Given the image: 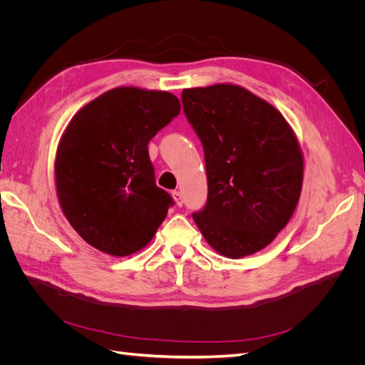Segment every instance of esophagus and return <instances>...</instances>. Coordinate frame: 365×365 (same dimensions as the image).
Here are the masks:
<instances>
[{"label": "esophagus", "instance_id": "esophagus-1", "mask_svg": "<svg viewBox=\"0 0 365 365\" xmlns=\"http://www.w3.org/2000/svg\"><path fill=\"white\" fill-rule=\"evenodd\" d=\"M172 196H173V200H175V202H176V205H182V202H184V200H182V193L181 192H178V190H175V192H172Z\"/></svg>", "mask_w": 365, "mask_h": 365}]
</instances>
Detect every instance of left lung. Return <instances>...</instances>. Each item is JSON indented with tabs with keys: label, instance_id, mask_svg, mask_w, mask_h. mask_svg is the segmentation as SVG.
I'll return each mask as SVG.
<instances>
[{
	"label": "left lung",
	"instance_id": "left-lung-1",
	"mask_svg": "<svg viewBox=\"0 0 365 365\" xmlns=\"http://www.w3.org/2000/svg\"><path fill=\"white\" fill-rule=\"evenodd\" d=\"M184 114L204 148L208 193L193 220L230 259L263 250L300 200L303 155L284 117L237 85L189 88Z\"/></svg>",
	"mask_w": 365,
	"mask_h": 365
}]
</instances>
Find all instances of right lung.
Wrapping results in <instances>:
<instances>
[{"label":"right lung","mask_w":365,"mask_h":365,"mask_svg":"<svg viewBox=\"0 0 365 365\" xmlns=\"http://www.w3.org/2000/svg\"><path fill=\"white\" fill-rule=\"evenodd\" d=\"M180 109L170 93L120 86L70 121L54 163L56 190L65 217L91 247L123 257L157 233L173 200L155 184L148 145Z\"/></svg>","instance_id":"1"}]
</instances>
